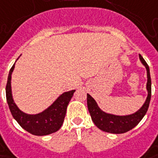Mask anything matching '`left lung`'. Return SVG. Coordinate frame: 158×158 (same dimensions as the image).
Segmentation results:
<instances>
[{
  "label": "left lung",
  "mask_w": 158,
  "mask_h": 158,
  "mask_svg": "<svg viewBox=\"0 0 158 158\" xmlns=\"http://www.w3.org/2000/svg\"><path fill=\"white\" fill-rule=\"evenodd\" d=\"M139 58L147 70V85L148 96L142 107L134 114L128 115H115L102 111L96 103L95 100L87 94V107L94 123L102 131L112 134H123L129 131L138 124L148 111L151 98V79L150 68L146 61L139 54Z\"/></svg>",
  "instance_id": "obj_1"
}]
</instances>
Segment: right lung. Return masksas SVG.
<instances>
[{
    "mask_svg": "<svg viewBox=\"0 0 158 158\" xmlns=\"http://www.w3.org/2000/svg\"><path fill=\"white\" fill-rule=\"evenodd\" d=\"M15 64L11 67L6 85V98L8 107L14 119L22 128L35 135H47L57 132L63 125L66 108L75 90L62 94L44 111L36 114H28L21 111L15 103L11 90V75L14 71Z\"/></svg>",
    "mask_w": 158,
    "mask_h": 158,
    "instance_id": "obj_1",
    "label": "right lung"
}]
</instances>
